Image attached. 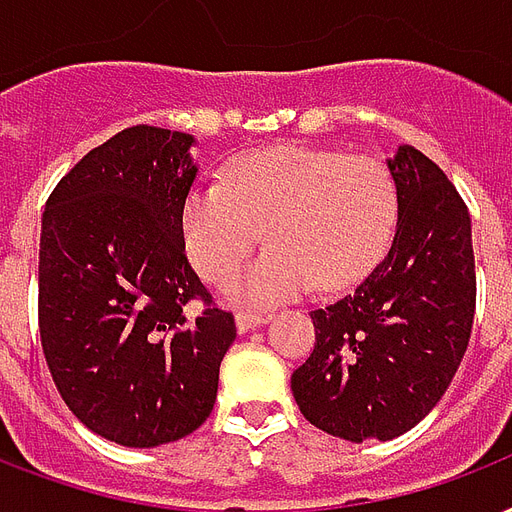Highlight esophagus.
I'll use <instances>...</instances> for the list:
<instances>
[{
    "mask_svg": "<svg viewBox=\"0 0 512 512\" xmlns=\"http://www.w3.org/2000/svg\"><path fill=\"white\" fill-rule=\"evenodd\" d=\"M267 312H251V310H237L235 312V323H237V331L245 334V331H251V328L261 326V323H267Z\"/></svg>",
    "mask_w": 512,
    "mask_h": 512,
    "instance_id": "1",
    "label": "esophagus"
}]
</instances>
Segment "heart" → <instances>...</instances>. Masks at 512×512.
<instances>
[{
  "instance_id": "obj_1",
  "label": "heart",
  "mask_w": 512,
  "mask_h": 512,
  "mask_svg": "<svg viewBox=\"0 0 512 512\" xmlns=\"http://www.w3.org/2000/svg\"><path fill=\"white\" fill-rule=\"evenodd\" d=\"M398 221V184L379 157L307 146L240 154L224 181H200L181 202V240L208 283L240 272L235 299L267 304L310 288L342 291L379 264Z\"/></svg>"
}]
</instances>
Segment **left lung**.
Masks as SVG:
<instances>
[{
  "instance_id": "left-lung-1",
  "label": "left lung",
  "mask_w": 512,
  "mask_h": 512,
  "mask_svg": "<svg viewBox=\"0 0 512 512\" xmlns=\"http://www.w3.org/2000/svg\"><path fill=\"white\" fill-rule=\"evenodd\" d=\"M390 253L339 301L312 310L315 347L291 376L301 414L344 441H392L457 374L475 315L470 213L430 157L400 146Z\"/></svg>"
}]
</instances>
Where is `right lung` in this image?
<instances>
[{
    "label": "right lung",
    "instance_id": "add662e5",
    "mask_svg": "<svg viewBox=\"0 0 512 512\" xmlns=\"http://www.w3.org/2000/svg\"><path fill=\"white\" fill-rule=\"evenodd\" d=\"M194 138L133 125L87 152L47 197L39 339L74 417L106 441L152 449L194 433L235 342L184 253L181 202ZM189 300H200L194 316Z\"/></svg>",
    "mask_w": 512,
    "mask_h": 512
}]
</instances>
